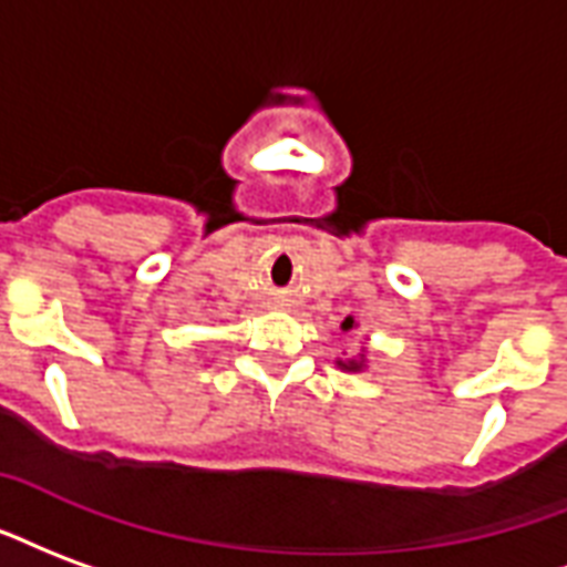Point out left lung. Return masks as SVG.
Wrapping results in <instances>:
<instances>
[{"label":"left lung","mask_w":567,"mask_h":567,"mask_svg":"<svg viewBox=\"0 0 567 567\" xmlns=\"http://www.w3.org/2000/svg\"><path fill=\"white\" fill-rule=\"evenodd\" d=\"M351 327H358L354 324V318H346V321H342V330H351ZM337 367L342 369V372H363V369H367V354H358V358H348V360L339 358Z\"/></svg>","instance_id":"8db88e82"}]
</instances>
